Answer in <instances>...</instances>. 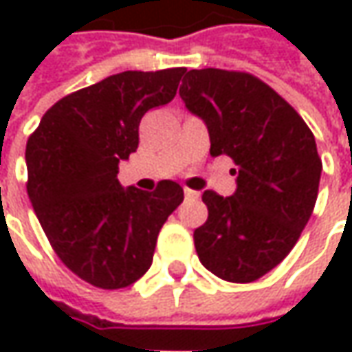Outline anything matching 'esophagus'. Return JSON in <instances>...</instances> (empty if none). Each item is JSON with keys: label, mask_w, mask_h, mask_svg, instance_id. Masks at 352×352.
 I'll use <instances>...</instances> for the list:
<instances>
[{"label": "esophagus", "mask_w": 352, "mask_h": 352, "mask_svg": "<svg viewBox=\"0 0 352 352\" xmlns=\"http://www.w3.org/2000/svg\"><path fill=\"white\" fill-rule=\"evenodd\" d=\"M184 196L192 197V199H194V197H197L199 194H197V192H194V190H190V188H186V190H184Z\"/></svg>", "instance_id": "34e87169"}]
</instances>
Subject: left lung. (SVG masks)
<instances>
[{
  "label": "left lung",
  "mask_w": 352,
  "mask_h": 352,
  "mask_svg": "<svg viewBox=\"0 0 352 352\" xmlns=\"http://www.w3.org/2000/svg\"><path fill=\"white\" fill-rule=\"evenodd\" d=\"M180 98L210 131L211 156L236 164V190L204 192L208 221L194 231L201 264L227 282H254L282 263L311 217L321 178L316 139L300 113L256 76L204 68Z\"/></svg>",
  "instance_id": "1"
}]
</instances>
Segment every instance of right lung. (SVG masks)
<instances>
[{"label": "right lung", "mask_w": 352, "mask_h": 352, "mask_svg": "<svg viewBox=\"0 0 352 352\" xmlns=\"http://www.w3.org/2000/svg\"><path fill=\"white\" fill-rule=\"evenodd\" d=\"M184 72L127 70L78 89L48 109L27 141V194L38 223L62 263L96 288L137 282L182 204L180 184L125 190L117 172L139 146L142 116L174 100Z\"/></svg>", "instance_id": "add662e5"}]
</instances>
